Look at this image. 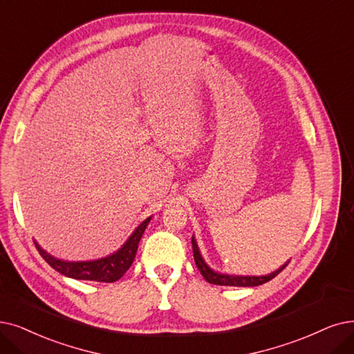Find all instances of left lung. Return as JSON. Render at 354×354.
Segmentation results:
<instances>
[{
    "mask_svg": "<svg viewBox=\"0 0 354 354\" xmlns=\"http://www.w3.org/2000/svg\"><path fill=\"white\" fill-rule=\"evenodd\" d=\"M192 247H193V257L196 261L197 268L202 273L203 279L212 285H219V286H241V288H254V286H260L263 283H267L268 280H272L276 277L283 268L289 264L285 263L283 266H280L276 272L268 273L266 276H238V274H226L221 272H215L214 268H210L206 261L203 260L199 245H197L194 236H192Z\"/></svg>",
    "mask_w": 354,
    "mask_h": 354,
    "instance_id": "1",
    "label": "left lung"
}]
</instances>
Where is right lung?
<instances>
[{
    "label": "right lung",
    "instance_id": "right-lung-1",
    "mask_svg": "<svg viewBox=\"0 0 354 354\" xmlns=\"http://www.w3.org/2000/svg\"><path fill=\"white\" fill-rule=\"evenodd\" d=\"M149 221H151V216L147 218L138 226V228L132 232V235L126 239V243L118 251L110 254V256L97 259V260H88V261L61 260L50 256V254L41 248L36 241H35V245L40 252V256L45 259V261L50 267H53L56 272H59L66 277L77 279V280H93V281H104V283H113V281L119 280L126 272L129 270V267L132 266L136 256L138 244L140 241V238H142Z\"/></svg>",
    "mask_w": 354,
    "mask_h": 354
}]
</instances>
